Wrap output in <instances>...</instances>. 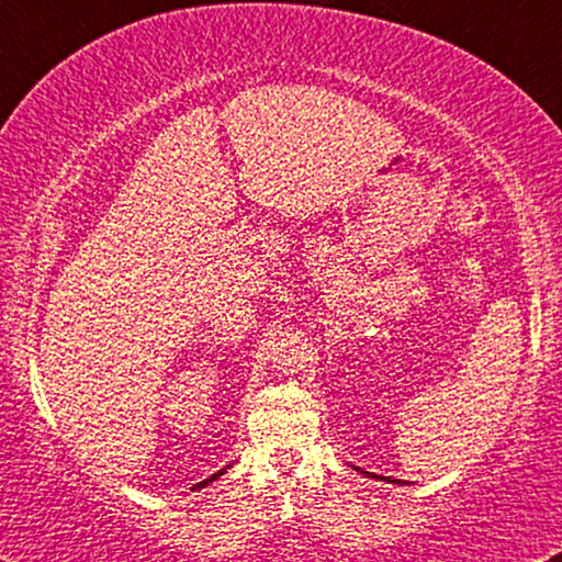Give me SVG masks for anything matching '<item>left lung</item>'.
I'll use <instances>...</instances> for the list:
<instances>
[{"instance_id":"8db88e82","label":"left lung","mask_w":562,"mask_h":562,"mask_svg":"<svg viewBox=\"0 0 562 562\" xmlns=\"http://www.w3.org/2000/svg\"><path fill=\"white\" fill-rule=\"evenodd\" d=\"M356 472H361V469L356 467ZM361 474H368V476H371V480H381V482H393V484H401V480H391V476H379V474H373V472H361Z\"/></svg>"}]
</instances>
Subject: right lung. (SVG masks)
<instances>
[{
  "label": "right lung",
  "instance_id": "1",
  "mask_svg": "<svg viewBox=\"0 0 562 562\" xmlns=\"http://www.w3.org/2000/svg\"><path fill=\"white\" fill-rule=\"evenodd\" d=\"M224 472H227V467H224V469H220V472H216V474H212V476H209V480H204V482H199V484H194V487H191V492H194V490H201V487H206V484H212V482H216V480H220V476H222Z\"/></svg>",
  "mask_w": 562,
  "mask_h": 562
}]
</instances>
